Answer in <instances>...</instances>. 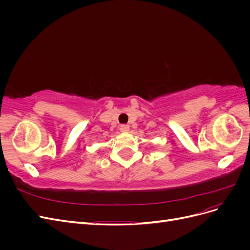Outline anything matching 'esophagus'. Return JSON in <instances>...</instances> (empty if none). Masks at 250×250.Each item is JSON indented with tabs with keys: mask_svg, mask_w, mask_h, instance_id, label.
I'll return each instance as SVG.
<instances>
[{
	"mask_svg": "<svg viewBox=\"0 0 250 250\" xmlns=\"http://www.w3.org/2000/svg\"><path fill=\"white\" fill-rule=\"evenodd\" d=\"M120 130L122 132H128V130H129V126H128V125H121Z\"/></svg>",
	"mask_w": 250,
	"mask_h": 250,
	"instance_id": "esophagus-1",
	"label": "esophagus"
}]
</instances>
